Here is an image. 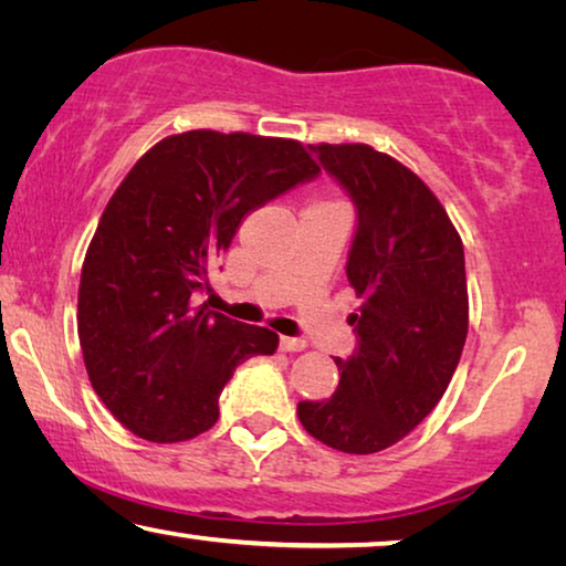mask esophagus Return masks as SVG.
<instances>
[{
  "label": "esophagus",
  "instance_id": "34e87169",
  "mask_svg": "<svg viewBox=\"0 0 566 566\" xmlns=\"http://www.w3.org/2000/svg\"><path fill=\"white\" fill-rule=\"evenodd\" d=\"M280 348L286 350V353H300V350L307 348V343L302 340V337H286V335H282L280 337Z\"/></svg>",
  "mask_w": 566,
  "mask_h": 566
}]
</instances>
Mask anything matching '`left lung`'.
<instances>
[{
	"instance_id": "left-lung-1",
	"label": "left lung",
	"mask_w": 566,
	"mask_h": 566,
	"mask_svg": "<svg viewBox=\"0 0 566 566\" xmlns=\"http://www.w3.org/2000/svg\"><path fill=\"white\" fill-rule=\"evenodd\" d=\"M350 192L358 229L348 284L360 300L358 335L331 399L300 401L302 427L333 450L381 452L403 440L442 399L460 364L470 305L465 251L421 177L368 145H310Z\"/></svg>"
}]
</instances>
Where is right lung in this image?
<instances>
[{
	"label": "right lung",
	"instance_id": "right-lung-1",
	"mask_svg": "<svg viewBox=\"0 0 566 566\" xmlns=\"http://www.w3.org/2000/svg\"><path fill=\"white\" fill-rule=\"evenodd\" d=\"M319 172L297 139L192 129L145 151L106 202L78 286L88 381L142 440L185 442L218 421L233 370L280 335L196 305L243 216Z\"/></svg>",
	"mask_w": 566,
	"mask_h": 566
}]
</instances>
